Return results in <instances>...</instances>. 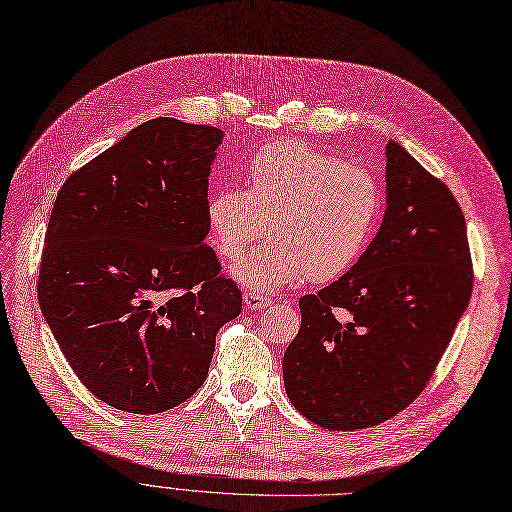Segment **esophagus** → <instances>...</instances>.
I'll return each instance as SVG.
<instances>
[{"label":"esophagus","instance_id":"esophagus-1","mask_svg":"<svg viewBox=\"0 0 512 512\" xmlns=\"http://www.w3.org/2000/svg\"><path fill=\"white\" fill-rule=\"evenodd\" d=\"M242 299H244V306L251 308V310H266V308H270V304H272L270 297L261 295V293H257V291H244Z\"/></svg>","mask_w":512,"mask_h":512}]
</instances>
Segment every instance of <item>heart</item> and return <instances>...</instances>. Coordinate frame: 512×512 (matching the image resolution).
Wrapping results in <instances>:
<instances>
[{"label":"heart","instance_id":"b5f03b06","mask_svg":"<svg viewBox=\"0 0 512 512\" xmlns=\"http://www.w3.org/2000/svg\"><path fill=\"white\" fill-rule=\"evenodd\" d=\"M244 181L246 189H213L204 213L225 259L238 257L272 217V242L230 268L236 282L257 293L348 274L382 219V189L371 170L304 141L261 147L246 164Z\"/></svg>","mask_w":512,"mask_h":512}]
</instances>
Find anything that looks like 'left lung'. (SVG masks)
<instances>
[{"label":"left lung","instance_id":"left-lung-1","mask_svg":"<svg viewBox=\"0 0 512 512\" xmlns=\"http://www.w3.org/2000/svg\"><path fill=\"white\" fill-rule=\"evenodd\" d=\"M470 293L460 204L405 147L388 141L380 230L348 274L299 299L301 327L282 358L291 403L329 430L390 420L426 388Z\"/></svg>","mask_w":512,"mask_h":512}]
</instances>
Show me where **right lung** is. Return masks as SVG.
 Wrapping results in <instances>:
<instances>
[{"label":"right lung","instance_id":"right-lung-1","mask_svg":"<svg viewBox=\"0 0 512 512\" xmlns=\"http://www.w3.org/2000/svg\"><path fill=\"white\" fill-rule=\"evenodd\" d=\"M223 130L156 118L63 183L37 297L67 363L99 401L162 413L206 380L217 331L242 310L208 234Z\"/></svg>","mask_w":512,"mask_h":512}]
</instances>
